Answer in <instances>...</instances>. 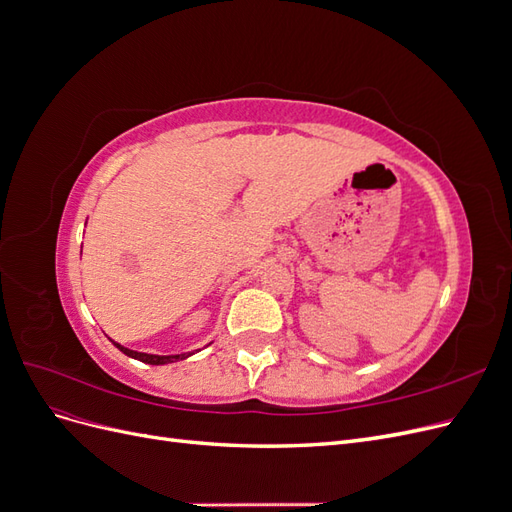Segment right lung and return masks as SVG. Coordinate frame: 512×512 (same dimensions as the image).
Wrapping results in <instances>:
<instances>
[{"label":"right lung","instance_id":"right-lung-1","mask_svg":"<svg viewBox=\"0 0 512 512\" xmlns=\"http://www.w3.org/2000/svg\"><path fill=\"white\" fill-rule=\"evenodd\" d=\"M123 354H128V356H132V359H136V361H141V363H149V365H166V363H175V361H183V359H188L190 354H147V352H136V350H130V348H123L121 344H117V342H113Z\"/></svg>","mask_w":512,"mask_h":512}]
</instances>
